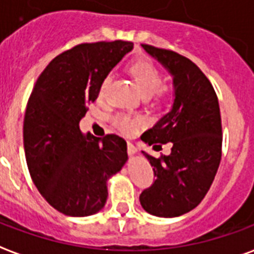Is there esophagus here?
<instances>
[{
	"mask_svg": "<svg viewBox=\"0 0 254 254\" xmlns=\"http://www.w3.org/2000/svg\"><path fill=\"white\" fill-rule=\"evenodd\" d=\"M127 151H128L129 155L136 154V147H135L131 142H127Z\"/></svg>",
	"mask_w": 254,
	"mask_h": 254,
	"instance_id": "esophagus-1",
	"label": "esophagus"
}]
</instances>
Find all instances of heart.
<instances>
[{
  "mask_svg": "<svg viewBox=\"0 0 254 254\" xmlns=\"http://www.w3.org/2000/svg\"><path fill=\"white\" fill-rule=\"evenodd\" d=\"M128 71L131 77L134 78L135 84L140 90V93L145 97H150L155 92L161 96H166L170 92V88L162 86V71L157 67L149 59H138L128 66ZM112 75L107 74L104 78L101 79L99 86V96L103 99L107 96L109 85H111ZM114 126L119 129L120 132L126 135L134 134L136 128L143 123V119L139 116H131L127 114H118L114 116Z\"/></svg>",
  "mask_w": 254,
  "mask_h": 254,
  "instance_id": "1",
  "label": "heart"
}]
</instances>
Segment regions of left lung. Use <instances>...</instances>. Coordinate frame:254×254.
Returning <instances> with one entry per match:
<instances>
[{
    "mask_svg": "<svg viewBox=\"0 0 254 254\" xmlns=\"http://www.w3.org/2000/svg\"><path fill=\"white\" fill-rule=\"evenodd\" d=\"M142 47L173 77L175 100L140 139L172 143V153L155 158L142 151L154 170L155 181L139 196L149 214L175 218L193 210L210 190L222 157L219 103L212 85L192 61L170 50Z\"/></svg>",
    "mask_w": 254,
    "mask_h": 254,
    "instance_id": "8db88e82",
    "label": "left lung"
}]
</instances>
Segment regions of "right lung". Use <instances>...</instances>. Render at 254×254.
Masks as SVG:
<instances>
[{
    "label": "right lung",
    "mask_w": 254,
    "mask_h": 254,
    "mask_svg": "<svg viewBox=\"0 0 254 254\" xmlns=\"http://www.w3.org/2000/svg\"><path fill=\"white\" fill-rule=\"evenodd\" d=\"M132 47L123 40L75 46L50 62L31 93L23 128L27 165L40 195L64 215L103 210L107 181L128 160L123 138L84 135L79 120L101 79Z\"/></svg>",
    "instance_id": "obj_1"
}]
</instances>
